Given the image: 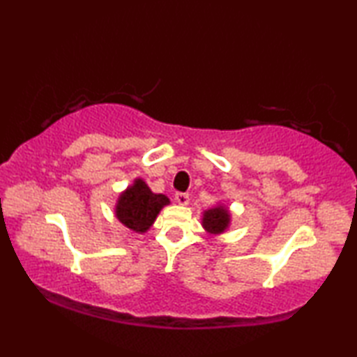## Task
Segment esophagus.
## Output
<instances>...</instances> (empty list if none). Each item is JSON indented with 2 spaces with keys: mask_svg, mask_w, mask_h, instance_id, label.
<instances>
[{
  "mask_svg": "<svg viewBox=\"0 0 357 357\" xmlns=\"http://www.w3.org/2000/svg\"><path fill=\"white\" fill-rule=\"evenodd\" d=\"M174 200H176V203L183 204V206H185V204H189V193L185 192H176V195H174Z\"/></svg>",
  "mask_w": 357,
  "mask_h": 357,
  "instance_id": "1",
  "label": "esophagus"
}]
</instances>
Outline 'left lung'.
<instances>
[{
    "label": "left lung",
    "instance_id": "obj_1",
    "mask_svg": "<svg viewBox=\"0 0 357 357\" xmlns=\"http://www.w3.org/2000/svg\"><path fill=\"white\" fill-rule=\"evenodd\" d=\"M228 223H229V213L227 208L215 206L213 209L204 211L203 227L211 234L223 233L228 228Z\"/></svg>",
    "mask_w": 357,
    "mask_h": 357
}]
</instances>
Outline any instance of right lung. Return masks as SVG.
I'll list each match as a JSON object with an SVG mask.
<instances>
[{"instance_id": "obj_1", "label": "right lung", "mask_w": 357, "mask_h": 357, "mask_svg": "<svg viewBox=\"0 0 357 357\" xmlns=\"http://www.w3.org/2000/svg\"><path fill=\"white\" fill-rule=\"evenodd\" d=\"M168 203H170L168 197L151 192L143 179H135L134 185L119 195L116 217L132 231L144 233L153 225L160 209Z\"/></svg>"}]
</instances>
